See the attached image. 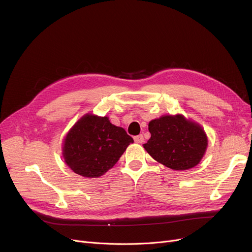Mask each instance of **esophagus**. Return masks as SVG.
Listing matches in <instances>:
<instances>
[{"instance_id":"esophagus-1","label":"esophagus","mask_w":252,"mask_h":252,"mask_svg":"<svg viewBox=\"0 0 252 252\" xmlns=\"http://www.w3.org/2000/svg\"><path fill=\"white\" fill-rule=\"evenodd\" d=\"M134 140L137 144H142L144 142V137H143V135H139V136L134 137Z\"/></svg>"}]
</instances>
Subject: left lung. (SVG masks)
Listing matches in <instances>:
<instances>
[{"mask_svg":"<svg viewBox=\"0 0 252 252\" xmlns=\"http://www.w3.org/2000/svg\"><path fill=\"white\" fill-rule=\"evenodd\" d=\"M151 138L143 146L168 168L186 170L203 158L208 140L203 127L182 114L162 115L148 125Z\"/></svg>","mask_w":252,"mask_h":252,"instance_id":"1","label":"left lung"}]
</instances>
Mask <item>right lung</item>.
<instances>
[{
  "label": "right lung",
  "mask_w": 252,
  "mask_h": 252,
  "mask_svg": "<svg viewBox=\"0 0 252 252\" xmlns=\"http://www.w3.org/2000/svg\"><path fill=\"white\" fill-rule=\"evenodd\" d=\"M130 143L133 138L109 117L87 113L65 136L62 155L75 174L99 178L114 166Z\"/></svg>",
  "instance_id": "1"
}]
</instances>
